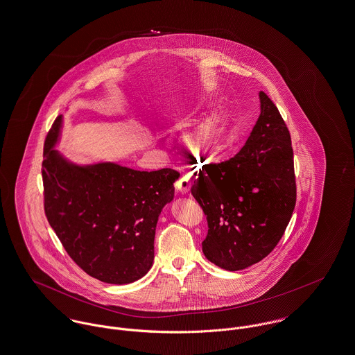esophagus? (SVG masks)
I'll use <instances>...</instances> for the list:
<instances>
[{
	"mask_svg": "<svg viewBox=\"0 0 355 355\" xmlns=\"http://www.w3.org/2000/svg\"><path fill=\"white\" fill-rule=\"evenodd\" d=\"M191 185H192V180H191V175L188 173H182L177 181V189L180 193L185 195L189 192L191 189Z\"/></svg>",
	"mask_w": 355,
	"mask_h": 355,
	"instance_id": "1",
	"label": "esophagus"
}]
</instances>
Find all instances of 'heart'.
<instances>
[{"mask_svg": "<svg viewBox=\"0 0 355 355\" xmlns=\"http://www.w3.org/2000/svg\"><path fill=\"white\" fill-rule=\"evenodd\" d=\"M225 136V121L219 116L207 119L184 139L185 148L195 157L208 158L220 147Z\"/></svg>", "mask_w": 355, "mask_h": 355, "instance_id": "heart-1", "label": "heart"}]
</instances>
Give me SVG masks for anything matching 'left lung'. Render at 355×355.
Returning a JSON list of instances; mask_svg holds the SVG:
<instances>
[{
    "mask_svg": "<svg viewBox=\"0 0 355 355\" xmlns=\"http://www.w3.org/2000/svg\"><path fill=\"white\" fill-rule=\"evenodd\" d=\"M260 116L233 158L204 164L192 195L207 215L204 256L238 271L261 261L283 236L297 200L290 132L260 91Z\"/></svg>",
    "mask_w": 355,
    "mask_h": 355,
    "instance_id": "1",
    "label": "left lung"
}]
</instances>
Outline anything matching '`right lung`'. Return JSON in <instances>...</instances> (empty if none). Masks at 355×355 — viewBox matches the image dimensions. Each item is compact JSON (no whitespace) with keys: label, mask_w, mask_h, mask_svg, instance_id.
<instances>
[{"label":"right lung","mask_w":355,"mask_h":355,"mask_svg":"<svg viewBox=\"0 0 355 355\" xmlns=\"http://www.w3.org/2000/svg\"><path fill=\"white\" fill-rule=\"evenodd\" d=\"M61 125L60 116L43 148L46 218L85 274L105 283H132L153 266L159 215L174 197L180 173L139 171L112 162L75 164L53 148Z\"/></svg>","instance_id":"add662e5"}]
</instances>
